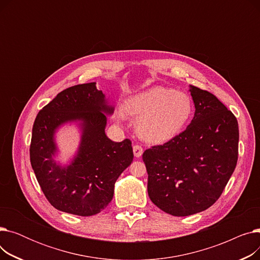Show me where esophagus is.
I'll list each match as a JSON object with an SVG mask.
<instances>
[{
    "mask_svg": "<svg viewBox=\"0 0 260 260\" xmlns=\"http://www.w3.org/2000/svg\"><path fill=\"white\" fill-rule=\"evenodd\" d=\"M133 151H134L135 157H137V158H140L143 154V148L140 145H134Z\"/></svg>",
    "mask_w": 260,
    "mask_h": 260,
    "instance_id": "obj_1",
    "label": "esophagus"
}]
</instances>
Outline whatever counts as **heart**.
I'll return each instance as SVG.
<instances>
[{"label":"heart","instance_id":"b5f03b06","mask_svg":"<svg viewBox=\"0 0 260 260\" xmlns=\"http://www.w3.org/2000/svg\"><path fill=\"white\" fill-rule=\"evenodd\" d=\"M124 112L137 120V133L148 142L172 139L192 115V101L187 94L162 86H154L127 99Z\"/></svg>","mask_w":260,"mask_h":260}]
</instances>
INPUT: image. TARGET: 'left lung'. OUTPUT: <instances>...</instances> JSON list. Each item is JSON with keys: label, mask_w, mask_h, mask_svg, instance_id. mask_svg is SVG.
<instances>
[{"label": "left lung", "mask_w": 260, "mask_h": 260, "mask_svg": "<svg viewBox=\"0 0 260 260\" xmlns=\"http://www.w3.org/2000/svg\"><path fill=\"white\" fill-rule=\"evenodd\" d=\"M195 114L184 132L142 158L152 202L173 216H189L220 197L238 159L236 117L207 90L189 85Z\"/></svg>", "instance_id": "left-lung-1"}]
</instances>
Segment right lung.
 <instances>
[{"label": "right lung", "instance_id": "obj_1", "mask_svg": "<svg viewBox=\"0 0 260 260\" xmlns=\"http://www.w3.org/2000/svg\"><path fill=\"white\" fill-rule=\"evenodd\" d=\"M114 113L95 82L59 92L34 123L30 163L47 200L59 211L92 216L103 211L114 196L119 176L133 161L129 139L114 142L105 134L107 116ZM76 121L81 132L78 151L70 165L54 158V135L66 122Z\"/></svg>", "mask_w": 260, "mask_h": 260}]
</instances>
